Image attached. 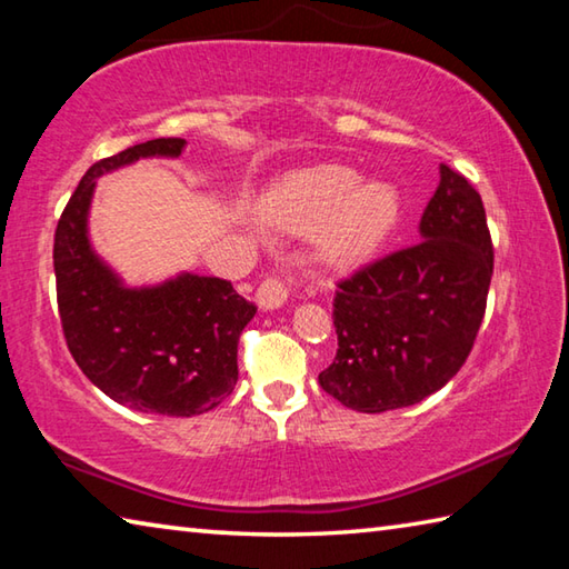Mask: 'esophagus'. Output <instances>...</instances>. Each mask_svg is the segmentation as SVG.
I'll return each instance as SVG.
<instances>
[{
    "label": "esophagus",
    "mask_w": 569,
    "mask_h": 569,
    "mask_svg": "<svg viewBox=\"0 0 569 569\" xmlns=\"http://www.w3.org/2000/svg\"><path fill=\"white\" fill-rule=\"evenodd\" d=\"M288 301V288L281 278H266V281L258 286L256 291V303L263 311H276Z\"/></svg>",
    "instance_id": "obj_1"
}]
</instances>
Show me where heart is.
Segmentation results:
<instances>
[{
  "mask_svg": "<svg viewBox=\"0 0 569 569\" xmlns=\"http://www.w3.org/2000/svg\"><path fill=\"white\" fill-rule=\"evenodd\" d=\"M286 223L316 228L313 243L323 263L343 268L383 246L401 218V190L387 178H359L346 166L298 170L278 190Z\"/></svg>",
  "mask_w": 569,
  "mask_h": 569,
  "instance_id": "1",
  "label": "heart"
}]
</instances>
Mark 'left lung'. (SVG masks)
I'll return each instance as SVG.
<instances>
[{
	"mask_svg": "<svg viewBox=\"0 0 569 569\" xmlns=\"http://www.w3.org/2000/svg\"><path fill=\"white\" fill-rule=\"evenodd\" d=\"M492 238L479 192L447 166L419 220V243L339 283V351L319 373L343 407H413L455 377L475 346L492 281Z\"/></svg>",
	"mask_w": 569,
	"mask_h": 569,
	"instance_id": "obj_1",
	"label": "left lung"
}]
</instances>
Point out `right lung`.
Listing matches in <instances>:
<instances>
[{
	"label": "right lung",
	"mask_w": 569,
	"mask_h": 569,
	"mask_svg": "<svg viewBox=\"0 0 569 569\" xmlns=\"http://www.w3.org/2000/svg\"><path fill=\"white\" fill-rule=\"evenodd\" d=\"M188 142L158 138L84 172L54 233L57 303L72 359L122 407L196 417L216 409L238 381V339L256 306L230 281L180 271L130 286L90 240V208L102 176L138 160L182 156Z\"/></svg>",
	"instance_id": "1"
}]
</instances>
